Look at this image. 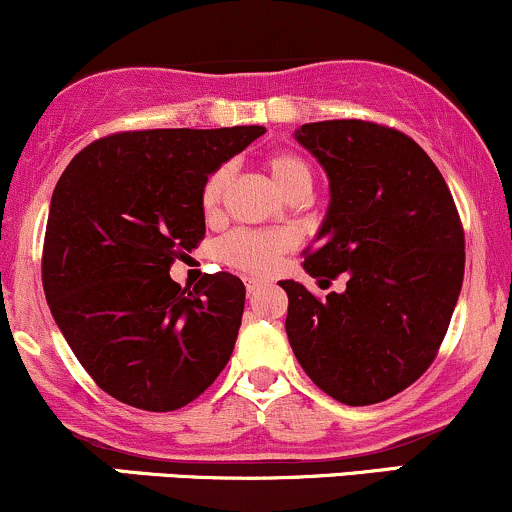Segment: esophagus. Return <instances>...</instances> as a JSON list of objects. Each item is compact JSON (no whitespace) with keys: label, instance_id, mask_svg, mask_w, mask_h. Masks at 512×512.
Segmentation results:
<instances>
[{"label":"esophagus","instance_id":"1","mask_svg":"<svg viewBox=\"0 0 512 512\" xmlns=\"http://www.w3.org/2000/svg\"><path fill=\"white\" fill-rule=\"evenodd\" d=\"M245 289H248V296H255V293L262 289V281L260 279H245Z\"/></svg>","mask_w":512,"mask_h":512}]
</instances>
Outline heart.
I'll return each mask as SVG.
<instances>
[{"instance_id":"heart-1","label":"heart","mask_w":512,"mask_h":512,"mask_svg":"<svg viewBox=\"0 0 512 512\" xmlns=\"http://www.w3.org/2000/svg\"><path fill=\"white\" fill-rule=\"evenodd\" d=\"M269 178L279 187L286 199L308 197L313 190V170L308 163L296 154H269L264 158ZM231 170L226 166L216 168L214 173L204 180L199 204H202L204 216H216L221 209L223 192H226ZM291 248V236L281 231H250V228H238L228 233L219 243V257L228 267L240 269L245 274H269L279 264L281 255Z\"/></svg>"}]
</instances>
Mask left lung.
Wrapping results in <instances>:
<instances>
[{
  "label": "left lung",
  "mask_w": 512,
  "mask_h": 512,
  "mask_svg": "<svg viewBox=\"0 0 512 512\" xmlns=\"http://www.w3.org/2000/svg\"><path fill=\"white\" fill-rule=\"evenodd\" d=\"M298 144L330 178V209L303 269L322 289L298 281L286 334L322 392L349 404L390 399L436 358L464 276V231L436 163L414 139L363 120L310 122Z\"/></svg>",
  "instance_id": "8db88e82"
}]
</instances>
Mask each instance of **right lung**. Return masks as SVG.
I'll use <instances>...</instances> for the list:
<instances>
[{
  "label": "right lung",
  "instance_id": "obj_1",
  "mask_svg": "<svg viewBox=\"0 0 512 512\" xmlns=\"http://www.w3.org/2000/svg\"><path fill=\"white\" fill-rule=\"evenodd\" d=\"M264 127L142 129L98 139L52 192L43 289L57 327L101 390L173 411L219 378L245 308L238 276L170 279L204 238V180Z\"/></svg>",
  "mask_w": 512,
  "mask_h": 512
}]
</instances>
